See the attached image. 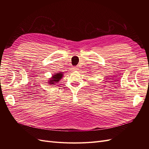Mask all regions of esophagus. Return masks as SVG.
<instances>
[{"instance_id":"1","label":"esophagus","mask_w":149,"mask_h":149,"mask_svg":"<svg viewBox=\"0 0 149 149\" xmlns=\"http://www.w3.org/2000/svg\"><path fill=\"white\" fill-rule=\"evenodd\" d=\"M72 70H73V71H78V68L76 67V66H73V68H72Z\"/></svg>"}]
</instances>
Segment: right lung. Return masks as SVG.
<instances>
[{
    "instance_id": "add662e5",
    "label": "right lung",
    "mask_w": 149,
    "mask_h": 149,
    "mask_svg": "<svg viewBox=\"0 0 149 149\" xmlns=\"http://www.w3.org/2000/svg\"><path fill=\"white\" fill-rule=\"evenodd\" d=\"M63 76V74L61 72V73H55V74L53 75V77H52V78L49 79L48 84H49V85L57 84L58 82L60 81V80L62 78Z\"/></svg>"
}]
</instances>
